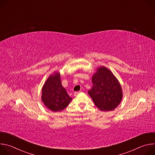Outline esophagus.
Listing matches in <instances>:
<instances>
[{
  "instance_id": "esophagus-1",
  "label": "esophagus",
  "mask_w": 155,
  "mask_h": 155,
  "mask_svg": "<svg viewBox=\"0 0 155 155\" xmlns=\"http://www.w3.org/2000/svg\"><path fill=\"white\" fill-rule=\"evenodd\" d=\"M80 93H81V91H76V92H75L74 93V96H77Z\"/></svg>"
}]
</instances>
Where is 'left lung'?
<instances>
[{
  "mask_svg": "<svg viewBox=\"0 0 155 155\" xmlns=\"http://www.w3.org/2000/svg\"><path fill=\"white\" fill-rule=\"evenodd\" d=\"M93 87L88 94L96 107L102 111H111L120 103L122 97L121 85L109 69L99 68L92 78Z\"/></svg>",
  "mask_w": 155,
  "mask_h": 155,
  "instance_id": "left-lung-1",
  "label": "left lung"
}]
</instances>
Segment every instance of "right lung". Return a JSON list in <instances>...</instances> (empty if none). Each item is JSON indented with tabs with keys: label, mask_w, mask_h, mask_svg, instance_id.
I'll return each instance as SVG.
<instances>
[{
	"label": "right lung",
	"mask_w": 155,
	"mask_h": 155,
	"mask_svg": "<svg viewBox=\"0 0 155 155\" xmlns=\"http://www.w3.org/2000/svg\"><path fill=\"white\" fill-rule=\"evenodd\" d=\"M72 99L62 86L60 74L56 72L50 76L42 88L41 100L45 106L53 112L61 111Z\"/></svg>",
	"instance_id": "add662e5"
}]
</instances>
